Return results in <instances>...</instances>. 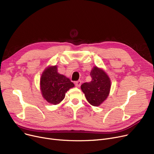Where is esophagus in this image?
<instances>
[{
	"mask_svg": "<svg viewBox=\"0 0 154 154\" xmlns=\"http://www.w3.org/2000/svg\"><path fill=\"white\" fill-rule=\"evenodd\" d=\"M81 84H82L81 80H77V81H75V85H76L77 87H78L80 86V85H81Z\"/></svg>",
	"mask_w": 154,
	"mask_h": 154,
	"instance_id": "34e87169",
	"label": "esophagus"
}]
</instances>
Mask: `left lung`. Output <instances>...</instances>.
<instances>
[{
	"mask_svg": "<svg viewBox=\"0 0 154 154\" xmlns=\"http://www.w3.org/2000/svg\"><path fill=\"white\" fill-rule=\"evenodd\" d=\"M92 80L81 85V89L87 101L94 106H99L109 95L110 80L103 70L94 67L91 72Z\"/></svg>",
	"mask_w": 154,
	"mask_h": 154,
	"instance_id": "obj_1",
	"label": "left lung"
}]
</instances>
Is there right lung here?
<instances>
[{"label": "right lung", "instance_id": "obj_1", "mask_svg": "<svg viewBox=\"0 0 154 154\" xmlns=\"http://www.w3.org/2000/svg\"><path fill=\"white\" fill-rule=\"evenodd\" d=\"M74 84L70 80L57 72V66L47 68L40 79V89L43 97L54 105L59 103L66 95V93Z\"/></svg>", "mask_w": 154, "mask_h": 154}]
</instances>
